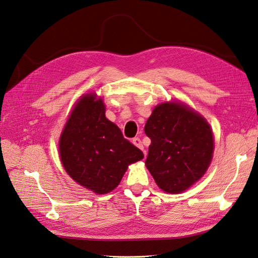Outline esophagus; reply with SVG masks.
Instances as JSON below:
<instances>
[{
  "label": "esophagus",
  "instance_id": "34e87169",
  "mask_svg": "<svg viewBox=\"0 0 258 258\" xmlns=\"http://www.w3.org/2000/svg\"><path fill=\"white\" fill-rule=\"evenodd\" d=\"M132 142H133V144H134V145H135L136 147H139L140 149H142V151L144 152V154L146 155V152L144 151V146H143V144H142L141 139H139V137H135V139H134L133 141H132Z\"/></svg>",
  "mask_w": 258,
  "mask_h": 258
}]
</instances>
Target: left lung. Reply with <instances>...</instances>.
I'll return each mask as SVG.
<instances>
[{
  "label": "left lung",
  "mask_w": 258,
  "mask_h": 258,
  "mask_svg": "<svg viewBox=\"0 0 258 258\" xmlns=\"http://www.w3.org/2000/svg\"><path fill=\"white\" fill-rule=\"evenodd\" d=\"M144 131L152 141L145 165L161 190L180 194L205 175L214 142L199 113L179 102H164L153 110Z\"/></svg>",
  "instance_id": "1"
}]
</instances>
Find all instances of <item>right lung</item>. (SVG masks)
<instances>
[{
	"instance_id": "1",
	"label": "right lung",
	"mask_w": 258,
	"mask_h": 258,
	"mask_svg": "<svg viewBox=\"0 0 258 258\" xmlns=\"http://www.w3.org/2000/svg\"><path fill=\"white\" fill-rule=\"evenodd\" d=\"M59 155L68 175L98 195L115 189L128 165L144 158L141 149L105 117L103 101L95 93L76 103L59 140Z\"/></svg>"
}]
</instances>
